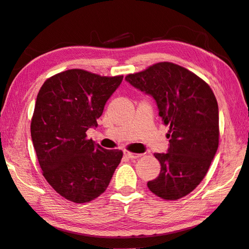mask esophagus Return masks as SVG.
<instances>
[{
	"mask_svg": "<svg viewBox=\"0 0 249 249\" xmlns=\"http://www.w3.org/2000/svg\"><path fill=\"white\" fill-rule=\"evenodd\" d=\"M124 155L127 158H129V159H138L139 157H142V155H137V153H132L129 151H125Z\"/></svg>",
	"mask_w": 249,
	"mask_h": 249,
	"instance_id": "obj_1",
	"label": "esophagus"
}]
</instances>
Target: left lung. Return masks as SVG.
I'll return each mask as SVG.
<instances>
[{"instance_id": "8db88e82", "label": "left lung", "mask_w": 249, "mask_h": 249, "mask_svg": "<svg viewBox=\"0 0 249 249\" xmlns=\"http://www.w3.org/2000/svg\"><path fill=\"white\" fill-rule=\"evenodd\" d=\"M125 80L151 96L168 134L165 153H155L160 174L148 188L166 200L192 193L205 178L219 146V107L211 88L184 67L162 62Z\"/></svg>"}]
</instances>
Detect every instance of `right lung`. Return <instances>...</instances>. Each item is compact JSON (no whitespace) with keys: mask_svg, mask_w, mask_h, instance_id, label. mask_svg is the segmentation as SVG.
Returning <instances> with one entry per match:
<instances>
[{"mask_svg":"<svg viewBox=\"0 0 249 249\" xmlns=\"http://www.w3.org/2000/svg\"><path fill=\"white\" fill-rule=\"evenodd\" d=\"M122 80L123 76L69 70L47 79L39 90L31 139L47 182L71 201L88 202L105 193L123 157L121 150L86 138Z\"/></svg>","mask_w":249,"mask_h":249,"instance_id":"right-lung-1","label":"right lung"}]
</instances>
